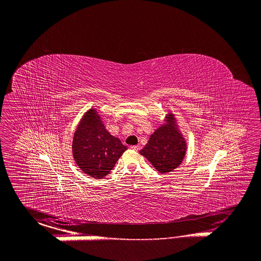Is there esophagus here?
Masks as SVG:
<instances>
[{
    "label": "esophagus",
    "mask_w": 261,
    "mask_h": 261,
    "mask_svg": "<svg viewBox=\"0 0 261 261\" xmlns=\"http://www.w3.org/2000/svg\"><path fill=\"white\" fill-rule=\"evenodd\" d=\"M131 148L133 150H135V151H138V150L140 149V146L139 145H133V146H131Z\"/></svg>",
    "instance_id": "34e87169"
}]
</instances>
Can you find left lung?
<instances>
[{
    "mask_svg": "<svg viewBox=\"0 0 261 261\" xmlns=\"http://www.w3.org/2000/svg\"><path fill=\"white\" fill-rule=\"evenodd\" d=\"M186 151L187 143L177 129L175 116L169 113L166 116V124L150 136L147 144L139 153L158 172L165 174L178 167L184 159Z\"/></svg>",
    "mask_w": 261,
    "mask_h": 261,
    "instance_id": "8db88e82",
    "label": "left lung"
}]
</instances>
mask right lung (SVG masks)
Segmentation results:
<instances>
[{"label":"right lung","instance_id":"right-lung-1","mask_svg":"<svg viewBox=\"0 0 261 261\" xmlns=\"http://www.w3.org/2000/svg\"><path fill=\"white\" fill-rule=\"evenodd\" d=\"M72 149L74 161L82 171L94 178H103L127 146L107 131L98 112L92 108L77 126Z\"/></svg>","mask_w":261,"mask_h":261}]
</instances>
